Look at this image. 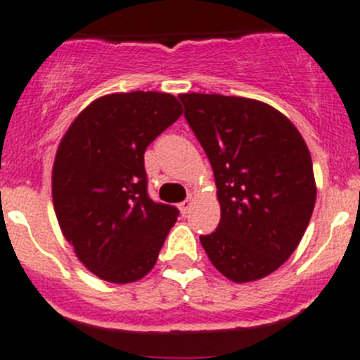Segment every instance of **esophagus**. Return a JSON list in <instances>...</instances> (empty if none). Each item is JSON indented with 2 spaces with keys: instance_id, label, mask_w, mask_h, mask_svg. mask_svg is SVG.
I'll use <instances>...</instances> for the list:
<instances>
[{
  "instance_id": "esophagus-1",
  "label": "esophagus",
  "mask_w": 360,
  "mask_h": 360,
  "mask_svg": "<svg viewBox=\"0 0 360 360\" xmlns=\"http://www.w3.org/2000/svg\"><path fill=\"white\" fill-rule=\"evenodd\" d=\"M191 207H193V197H188L186 200L179 203V209H181V212H183V216H186V214H190Z\"/></svg>"
}]
</instances>
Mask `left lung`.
<instances>
[{
	"mask_svg": "<svg viewBox=\"0 0 360 360\" xmlns=\"http://www.w3.org/2000/svg\"><path fill=\"white\" fill-rule=\"evenodd\" d=\"M184 118L214 170L221 221L200 242L226 278L259 281L289 259L317 198L307 143L270 104L181 94Z\"/></svg>",
	"mask_w": 360,
	"mask_h": 360,
	"instance_id": "obj_1",
	"label": "left lung"
}]
</instances>
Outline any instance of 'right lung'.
Returning <instances> with one entry per match:
<instances>
[{
    "label": "right lung",
    "mask_w": 360,
    "mask_h": 360,
    "mask_svg": "<svg viewBox=\"0 0 360 360\" xmlns=\"http://www.w3.org/2000/svg\"><path fill=\"white\" fill-rule=\"evenodd\" d=\"M181 115L170 94H110L76 116L57 148V221L76 257L103 281L130 284L150 274L177 221L176 207L148 197L144 151Z\"/></svg>",
    "instance_id": "right-lung-1"
}]
</instances>
